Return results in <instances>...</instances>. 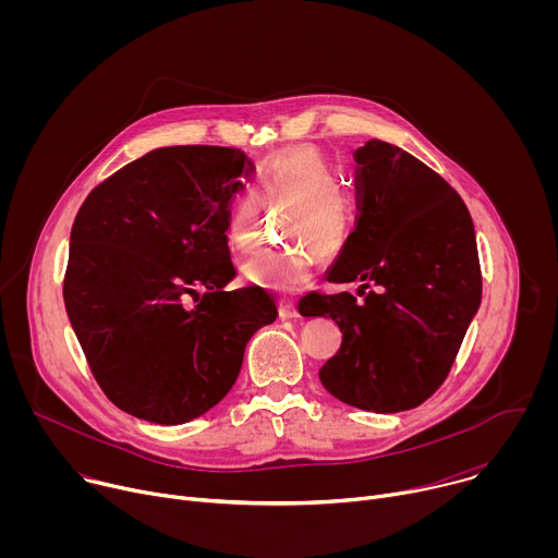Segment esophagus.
I'll use <instances>...</instances> for the list:
<instances>
[{"label":"esophagus","instance_id":"34e87169","mask_svg":"<svg viewBox=\"0 0 558 558\" xmlns=\"http://www.w3.org/2000/svg\"><path fill=\"white\" fill-rule=\"evenodd\" d=\"M280 317H284V320H295V317H300V311H298L295 302L282 300L280 302Z\"/></svg>","mask_w":558,"mask_h":558}]
</instances>
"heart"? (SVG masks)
<instances>
[{
	"instance_id": "1",
	"label": "heart",
	"mask_w": 558,
	"mask_h": 558,
	"mask_svg": "<svg viewBox=\"0 0 558 558\" xmlns=\"http://www.w3.org/2000/svg\"><path fill=\"white\" fill-rule=\"evenodd\" d=\"M254 192L235 198L227 214L225 235L235 252H252L263 235V204L291 205L287 235L300 241L289 247H265L243 265V278L256 287L295 293L315 274L317 250L336 256L349 241L355 209L340 187L329 158L315 147L300 145L276 154L256 172Z\"/></svg>"
}]
</instances>
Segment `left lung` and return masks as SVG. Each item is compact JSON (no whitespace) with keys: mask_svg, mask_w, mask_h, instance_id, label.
I'll return each instance as SVG.
<instances>
[{"mask_svg":"<svg viewBox=\"0 0 558 558\" xmlns=\"http://www.w3.org/2000/svg\"><path fill=\"white\" fill-rule=\"evenodd\" d=\"M355 163L357 222L327 280L375 291L308 293L298 311L342 331L323 386L349 407L400 413L444 384L482 304L480 254L468 207L413 154L371 138Z\"/></svg>","mask_w":558,"mask_h":558,"instance_id":"obj_1","label":"left lung"}]
</instances>
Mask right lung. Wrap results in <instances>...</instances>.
Here are the masks:
<instances>
[{
    "label": "right lung",
    "instance_id": "1",
    "mask_svg": "<svg viewBox=\"0 0 558 558\" xmlns=\"http://www.w3.org/2000/svg\"><path fill=\"white\" fill-rule=\"evenodd\" d=\"M250 172L233 147H158L95 187L72 222L68 320L108 400L138 420L205 415L278 317L265 289L227 291L225 222Z\"/></svg>",
    "mask_w": 558,
    "mask_h": 558
}]
</instances>
